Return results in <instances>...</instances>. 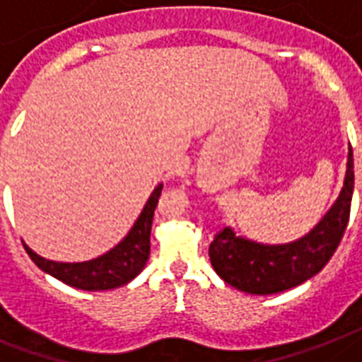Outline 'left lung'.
I'll use <instances>...</instances> for the list:
<instances>
[{
  "label": "left lung",
  "instance_id": "1",
  "mask_svg": "<svg viewBox=\"0 0 362 362\" xmlns=\"http://www.w3.org/2000/svg\"><path fill=\"white\" fill-rule=\"evenodd\" d=\"M354 194V151L348 153L344 187L337 202L300 240L264 246L220 229L209 244L211 266L220 279L246 293L272 295L303 284L325 268L342 240Z\"/></svg>",
  "mask_w": 362,
  "mask_h": 362
}]
</instances>
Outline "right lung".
<instances>
[{
  "instance_id": "obj_1",
  "label": "right lung",
  "mask_w": 362,
  "mask_h": 362,
  "mask_svg": "<svg viewBox=\"0 0 362 362\" xmlns=\"http://www.w3.org/2000/svg\"><path fill=\"white\" fill-rule=\"evenodd\" d=\"M160 193H162V184L153 191L142 215L138 216L127 237L115 250L98 259L78 264L52 262V260L36 255L30 247L25 246V250L37 268L78 290L102 291L127 284L142 272L149 259L151 224H153V215H155Z\"/></svg>"
}]
</instances>
